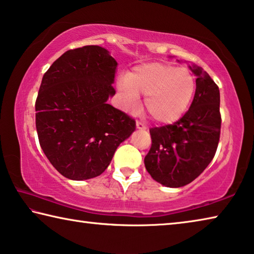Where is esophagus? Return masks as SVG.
Here are the masks:
<instances>
[{"label": "esophagus", "instance_id": "esophagus-1", "mask_svg": "<svg viewBox=\"0 0 254 254\" xmlns=\"http://www.w3.org/2000/svg\"><path fill=\"white\" fill-rule=\"evenodd\" d=\"M136 128L137 129H145V125L140 122H136Z\"/></svg>", "mask_w": 254, "mask_h": 254}]
</instances>
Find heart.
<instances>
[{
  "label": "heart",
  "instance_id": "b5f03b06",
  "mask_svg": "<svg viewBox=\"0 0 254 254\" xmlns=\"http://www.w3.org/2000/svg\"><path fill=\"white\" fill-rule=\"evenodd\" d=\"M118 88L127 109H136L139 106V94L146 95L145 108L152 118L160 124H172L188 109L196 81L186 68L148 63L137 66L127 76L120 77Z\"/></svg>",
  "mask_w": 254,
  "mask_h": 254
}]
</instances>
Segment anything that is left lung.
I'll use <instances>...</instances> for the list:
<instances>
[{"label": "left lung", "mask_w": 254, "mask_h": 254, "mask_svg": "<svg viewBox=\"0 0 254 254\" xmlns=\"http://www.w3.org/2000/svg\"><path fill=\"white\" fill-rule=\"evenodd\" d=\"M196 92L189 110L172 125L149 129L152 146L144 163L159 184L179 188L193 181L215 156L221 134L219 89L200 66H189Z\"/></svg>", "instance_id": "1"}]
</instances>
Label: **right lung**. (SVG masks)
Masks as SVG:
<instances>
[{
	"mask_svg": "<svg viewBox=\"0 0 254 254\" xmlns=\"http://www.w3.org/2000/svg\"><path fill=\"white\" fill-rule=\"evenodd\" d=\"M117 65L106 48L84 46L64 53L44 74L36 100L39 143L70 180L100 176L136 129L134 119L107 102L116 93Z\"/></svg>",
	"mask_w": 254,
	"mask_h": 254,
	"instance_id": "obj_1",
	"label": "right lung"
}]
</instances>
